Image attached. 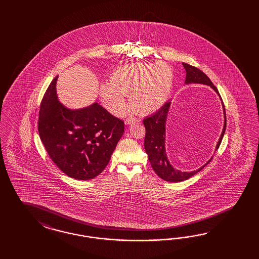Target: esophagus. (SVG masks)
Returning <instances> with one entry per match:
<instances>
[{
    "label": "esophagus",
    "mask_w": 259,
    "mask_h": 259,
    "mask_svg": "<svg viewBox=\"0 0 259 259\" xmlns=\"http://www.w3.org/2000/svg\"><path fill=\"white\" fill-rule=\"evenodd\" d=\"M139 122V121H141L140 120V118H135V117H129V118H126L125 123L126 124H131V123H133V122Z\"/></svg>",
    "instance_id": "34e87169"
}]
</instances>
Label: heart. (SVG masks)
Returning <instances> with one entry per match:
<instances>
[{
    "instance_id": "1",
    "label": "heart",
    "mask_w": 259,
    "mask_h": 259,
    "mask_svg": "<svg viewBox=\"0 0 259 259\" xmlns=\"http://www.w3.org/2000/svg\"><path fill=\"white\" fill-rule=\"evenodd\" d=\"M174 72L165 63H133L118 67L102 84L100 94L103 105L116 116L127 110L124 96H130V104L137 113L151 114L159 109L172 91Z\"/></svg>"
}]
</instances>
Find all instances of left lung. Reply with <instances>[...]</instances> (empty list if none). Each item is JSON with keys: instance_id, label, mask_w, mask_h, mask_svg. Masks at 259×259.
I'll return each mask as SVG.
<instances>
[{"instance_id": "left-lung-1", "label": "left lung", "mask_w": 259, "mask_h": 259, "mask_svg": "<svg viewBox=\"0 0 259 259\" xmlns=\"http://www.w3.org/2000/svg\"><path fill=\"white\" fill-rule=\"evenodd\" d=\"M182 64L186 70L185 83L195 82L210 85L218 94L220 95L218 88L212 84L211 79L205 73L188 63H183ZM170 104L171 102H166L155 114L143 119V124L145 126L146 131L144 138V148L148 155V159L153 170L160 179L170 182H181L188 180L191 177L196 175V172L201 171L204 167L212 160V157L209 161H207L206 164L193 172H181L180 170L175 169L172 165L170 164L165 152V124ZM222 105L224 111V127L215 150L219 149L226 130V112L223 102Z\"/></svg>"}]
</instances>
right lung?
Instances as JSON below:
<instances>
[{"mask_svg":"<svg viewBox=\"0 0 259 259\" xmlns=\"http://www.w3.org/2000/svg\"><path fill=\"white\" fill-rule=\"evenodd\" d=\"M53 78L40 102L39 138L48 156L66 176L94 179L104 170L124 132V122L102 105L70 110L57 99Z\"/></svg>","mask_w":259,"mask_h":259,"instance_id":"obj_1","label":"right lung"}]
</instances>
